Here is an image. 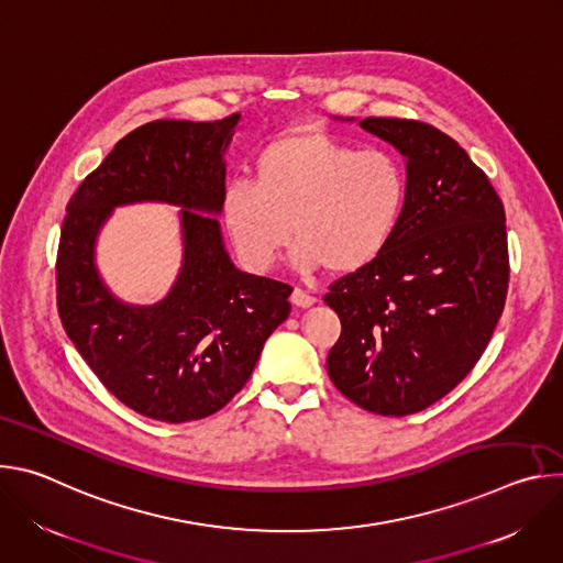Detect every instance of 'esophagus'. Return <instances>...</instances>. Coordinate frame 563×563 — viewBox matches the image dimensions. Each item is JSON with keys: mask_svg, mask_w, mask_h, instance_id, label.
<instances>
[{"mask_svg": "<svg viewBox=\"0 0 563 563\" xmlns=\"http://www.w3.org/2000/svg\"><path fill=\"white\" fill-rule=\"evenodd\" d=\"M316 300H318L316 296L307 294V291H305V289H300V287H296V289L291 291V302H294L296 307H311Z\"/></svg>", "mask_w": 563, "mask_h": 563, "instance_id": "esophagus-1", "label": "esophagus"}]
</instances>
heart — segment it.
Returning <instances> with one entry per match:
<instances>
[{
  "label": "heart",
  "mask_w": 563,
  "mask_h": 563,
  "mask_svg": "<svg viewBox=\"0 0 563 563\" xmlns=\"http://www.w3.org/2000/svg\"><path fill=\"white\" fill-rule=\"evenodd\" d=\"M408 172L387 148H361L325 133L269 142L254 159V185L233 183L222 220L250 269L265 272L296 240L302 272H356L376 261L404 218Z\"/></svg>",
  "instance_id": "obj_1"
}]
</instances>
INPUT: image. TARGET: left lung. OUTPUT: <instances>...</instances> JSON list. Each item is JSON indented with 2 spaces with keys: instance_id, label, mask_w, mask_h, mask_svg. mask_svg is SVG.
I'll return each instance as SVG.
<instances>
[{
  "instance_id": "left-lung-1",
  "label": "left lung",
  "mask_w": 563,
  "mask_h": 563,
  "mask_svg": "<svg viewBox=\"0 0 563 563\" xmlns=\"http://www.w3.org/2000/svg\"><path fill=\"white\" fill-rule=\"evenodd\" d=\"M361 126L406 155L410 189L383 254L325 294L341 318L328 374L358 408L406 417L452 391L490 343L510 280L506 211L488 176L432 124Z\"/></svg>"
}]
</instances>
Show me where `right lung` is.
Returning <instances> with one entry per match:
<instances>
[{
    "instance_id": "obj_1",
    "label": "right lung",
    "mask_w": 563,
    "mask_h": 563,
    "mask_svg": "<svg viewBox=\"0 0 563 563\" xmlns=\"http://www.w3.org/2000/svg\"><path fill=\"white\" fill-rule=\"evenodd\" d=\"M238 120L142 124L66 205L55 263L64 332L118 400L155 421L185 423L224 408L291 309L287 283L233 267L209 216L222 209V155ZM144 199L184 207L186 261L165 301L133 308L99 280L92 245L113 206Z\"/></svg>"
}]
</instances>
